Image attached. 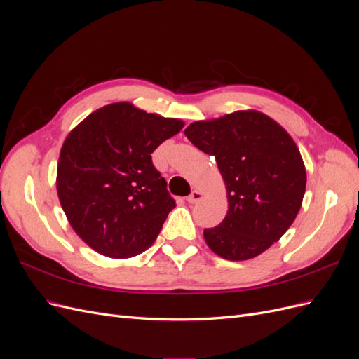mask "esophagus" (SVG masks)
Returning a JSON list of instances; mask_svg holds the SVG:
<instances>
[{
    "instance_id": "1",
    "label": "esophagus",
    "mask_w": 359,
    "mask_h": 359,
    "mask_svg": "<svg viewBox=\"0 0 359 359\" xmlns=\"http://www.w3.org/2000/svg\"><path fill=\"white\" fill-rule=\"evenodd\" d=\"M202 196H203V194H202L199 190H193V191L190 193V196L187 198V201H189L190 203H196L198 201L202 199Z\"/></svg>"
}]
</instances>
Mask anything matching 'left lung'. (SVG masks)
Returning a JSON list of instances; mask_svg holds the SVG:
<instances>
[{
	"mask_svg": "<svg viewBox=\"0 0 359 359\" xmlns=\"http://www.w3.org/2000/svg\"><path fill=\"white\" fill-rule=\"evenodd\" d=\"M184 135L214 156L227 193L224 220L203 231L215 255L247 260L268 250L297 219L307 173L295 140L259 111L191 123Z\"/></svg>",
	"mask_w": 359,
	"mask_h": 359,
	"instance_id": "obj_1",
	"label": "left lung"
}]
</instances>
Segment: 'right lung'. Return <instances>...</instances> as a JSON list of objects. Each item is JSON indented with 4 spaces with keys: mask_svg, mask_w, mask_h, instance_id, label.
<instances>
[{
    "mask_svg": "<svg viewBox=\"0 0 359 359\" xmlns=\"http://www.w3.org/2000/svg\"><path fill=\"white\" fill-rule=\"evenodd\" d=\"M184 127L130 102L106 104L67 135L57 193L73 231L97 253L127 259L153 245L175 201L151 153Z\"/></svg>",
    "mask_w": 359,
    "mask_h": 359,
    "instance_id": "obj_1",
    "label": "right lung"
}]
</instances>
